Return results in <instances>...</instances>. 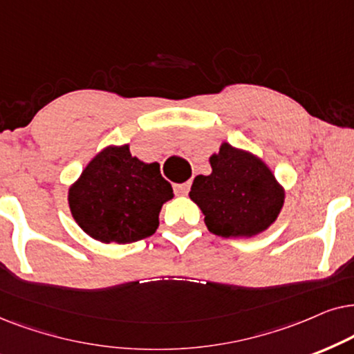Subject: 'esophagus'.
<instances>
[{"mask_svg":"<svg viewBox=\"0 0 354 354\" xmlns=\"http://www.w3.org/2000/svg\"><path fill=\"white\" fill-rule=\"evenodd\" d=\"M173 189H174V194L186 196L191 189V185H189V183H181V185H174Z\"/></svg>","mask_w":354,"mask_h":354,"instance_id":"1","label":"esophagus"}]
</instances>
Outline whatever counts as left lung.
<instances>
[{"mask_svg": "<svg viewBox=\"0 0 354 354\" xmlns=\"http://www.w3.org/2000/svg\"><path fill=\"white\" fill-rule=\"evenodd\" d=\"M210 165L212 173L196 176L189 192L209 232L221 238H249L277 220L285 194L262 160L225 142Z\"/></svg>", "mask_w": 354, "mask_h": 354, "instance_id": "left-lung-1", "label": "left lung"}]
</instances>
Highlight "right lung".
<instances>
[{
  "mask_svg": "<svg viewBox=\"0 0 354 354\" xmlns=\"http://www.w3.org/2000/svg\"><path fill=\"white\" fill-rule=\"evenodd\" d=\"M171 197L160 165L140 162L122 145L105 149L87 165L69 189V207L88 236L126 244L155 233L160 209Z\"/></svg>",
  "mask_w": 354,
  "mask_h": 354,
  "instance_id": "right-lung-1",
  "label": "right lung"
}]
</instances>
